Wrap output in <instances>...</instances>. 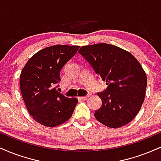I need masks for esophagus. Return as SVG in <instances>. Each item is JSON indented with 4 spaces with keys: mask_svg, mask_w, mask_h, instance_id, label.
Segmentation results:
<instances>
[{
    "mask_svg": "<svg viewBox=\"0 0 161 161\" xmlns=\"http://www.w3.org/2000/svg\"><path fill=\"white\" fill-rule=\"evenodd\" d=\"M90 96L89 95H87V96H83V97H79L78 98L79 100H82V101H85V100H87V98H88Z\"/></svg>",
    "mask_w": 161,
    "mask_h": 161,
    "instance_id": "1",
    "label": "esophagus"
}]
</instances>
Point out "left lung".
<instances>
[{
	"mask_svg": "<svg viewBox=\"0 0 161 161\" xmlns=\"http://www.w3.org/2000/svg\"><path fill=\"white\" fill-rule=\"evenodd\" d=\"M108 88L97 93L102 106L95 110L97 121L119 128L136 117L143 104L147 75L137 59L129 51L106 43L82 46L79 50Z\"/></svg>",
	"mask_w": 161,
	"mask_h": 161,
	"instance_id": "8db88e82",
	"label": "left lung"
}]
</instances>
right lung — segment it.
<instances>
[{
	"label": "right lung",
	"instance_id": "1",
	"mask_svg": "<svg viewBox=\"0 0 161 161\" xmlns=\"http://www.w3.org/2000/svg\"><path fill=\"white\" fill-rule=\"evenodd\" d=\"M79 46L53 45L40 50L28 60L19 78L20 91L28 112L37 123L54 127L72 116L76 97H67L57 90L60 70Z\"/></svg>",
	"mask_w": 161,
	"mask_h": 161
}]
</instances>
